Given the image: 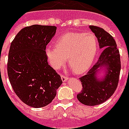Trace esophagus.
Returning <instances> with one entry per match:
<instances>
[{
    "label": "esophagus",
    "mask_w": 129,
    "mask_h": 129,
    "mask_svg": "<svg viewBox=\"0 0 129 129\" xmlns=\"http://www.w3.org/2000/svg\"><path fill=\"white\" fill-rule=\"evenodd\" d=\"M61 80H62L63 81H66L68 79V77H67V76H65L64 75H61Z\"/></svg>",
    "instance_id": "34e87169"
}]
</instances>
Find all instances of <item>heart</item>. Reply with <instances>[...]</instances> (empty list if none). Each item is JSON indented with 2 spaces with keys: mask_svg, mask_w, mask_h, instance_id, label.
<instances>
[{
  "mask_svg": "<svg viewBox=\"0 0 129 129\" xmlns=\"http://www.w3.org/2000/svg\"><path fill=\"white\" fill-rule=\"evenodd\" d=\"M98 43L91 33L69 32L59 38L55 47L46 50L47 59L53 68L57 70L66 61L76 74L85 72L92 64L97 54Z\"/></svg>",
  "mask_w": 129,
  "mask_h": 129,
  "instance_id": "obj_1",
  "label": "heart"
}]
</instances>
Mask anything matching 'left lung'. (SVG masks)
<instances>
[{
  "label": "left lung",
  "instance_id": "obj_1",
  "mask_svg": "<svg viewBox=\"0 0 129 129\" xmlns=\"http://www.w3.org/2000/svg\"><path fill=\"white\" fill-rule=\"evenodd\" d=\"M89 28L98 40L99 48L103 51L97 62L86 75L79 78L83 89L77 98L83 104L93 106L104 103L115 91L121 71V59L113 36L100 27L89 26ZM103 67L106 69V75L102 79H99L97 72Z\"/></svg>",
  "mask_w": 129,
  "mask_h": 129
}]
</instances>
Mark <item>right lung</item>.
Segmentation results:
<instances>
[{
  "mask_svg": "<svg viewBox=\"0 0 129 129\" xmlns=\"http://www.w3.org/2000/svg\"><path fill=\"white\" fill-rule=\"evenodd\" d=\"M56 29L55 26L38 24L25 27L10 44L7 63L9 81L21 101L34 108L50 104L62 83L46 55V46Z\"/></svg>",
  "mask_w": 129,
  "mask_h": 129,
  "instance_id": "1",
  "label": "right lung"
}]
</instances>
